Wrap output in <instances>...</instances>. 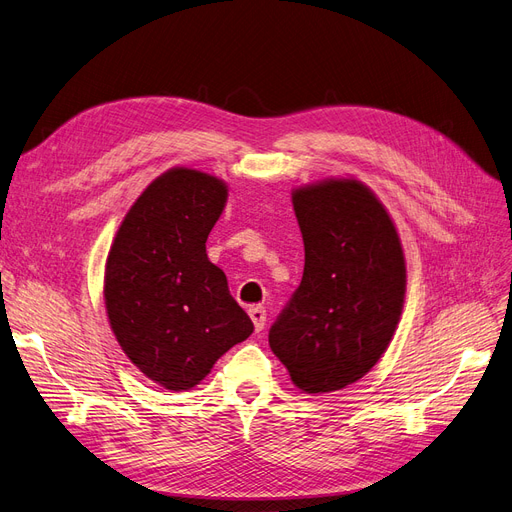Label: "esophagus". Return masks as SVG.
Here are the masks:
<instances>
[{
  "instance_id": "34e87169",
  "label": "esophagus",
  "mask_w": 512,
  "mask_h": 512,
  "mask_svg": "<svg viewBox=\"0 0 512 512\" xmlns=\"http://www.w3.org/2000/svg\"><path fill=\"white\" fill-rule=\"evenodd\" d=\"M250 317L254 321L256 332H262L264 325H267V311H264V306H252L250 309Z\"/></svg>"
}]
</instances>
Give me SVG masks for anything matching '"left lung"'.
<instances>
[{"instance_id": "left-lung-1", "label": "left lung", "mask_w": 512, "mask_h": 512, "mask_svg": "<svg viewBox=\"0 0 512 512\" xmlns=\"http://www.w3.org/2000/svg\"><path fill=\"white\" fill-rule=\"evenodd\" d=\"M304 241L298 290L271 325L269 344L304 393L363 378L388 349L405 298L395 222L355 178L292 191Z\"/></svg>"}]
</instances>
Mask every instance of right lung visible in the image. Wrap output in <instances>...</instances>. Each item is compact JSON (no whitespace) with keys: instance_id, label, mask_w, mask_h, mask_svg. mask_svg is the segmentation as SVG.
<instances>
[{"instance_id":"add662e5","label":"right lung","mask_w":512,"mask_h":512,"mask_svg":"<svg viewBox=\"0 0 512 512\" xmlns=\"http://www.w3.org/2000/svg\"><path fill=\"white\" fill-rule=\"evenodd\" d=\"M229 189L172 168L128 210L105 267V306L121 351L168 391H189L254 323L210 262L206 241Z\"/></svg>"}]
</instances>
